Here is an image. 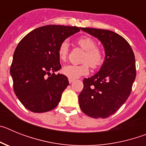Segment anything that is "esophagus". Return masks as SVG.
<instances>
[{
  "label": "esophagus",
  "instance_id": "34e87169",
  "mask_svg": "<svg viewBox=\"0 0 146 146\" xmlns=\"http://www.w3.org/2000/svg\"><path fill=\"white\" fill-rule=\"evenodd\" d=\"M74 80H74V79H72V78H69V83H72V82H74Z\"/></svg>",
  "mask_w": 146,
  "mask_h": 146
}]
</instances>
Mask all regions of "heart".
<instances>
[{
    "label": "heart",
    "mask_w": 146,
    "mask_h": 146,
    "mask_svg": "<svg viewBox=\"0 0 146 146\" xmlns=\"http://www.w3.org/2000/svg\"><path fill=\"white\" fill-rule=\"evenodd\" d=\"M78 46L85 50L82 55V64H69L64 66L62 72L64 75L72 79H76L89 73L90 66L93 69L101 66L104 61V53L100 47L96 46V41L90 36H82L77 40ZM58 56L60 60H65L68 56L69 44L63 42L58 47Z\"/></svg>",
    "instance_id": "obj_1"
}]
</instances>
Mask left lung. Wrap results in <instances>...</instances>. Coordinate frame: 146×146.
Returning a JSON list of instances; mask_svg holds the SVG:
<instances>
[{
  "instance_id": "obj_1",
  "label": "left lung",
  "mask_w": 146,
  "mask_h": 146,
  "mask_svg": "<svg viewBox=\"0 0 146 146\" xmlns=\"http://www.w3.org/2000/svg\"><path fill=\"white\" fill-rule=\"evenodd\" d=\"M102 43L105 58L96 74L83 80L80 94L82 111L94 118H106L118 111L129 96L136 77L135 55L124 38L108 30L81 28Z\"/></svg>"
}]
</instances>
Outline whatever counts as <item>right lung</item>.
I'll use <instances>...</instances> for the list:
<instances>
[{
    "label": "right lung",
    "instance_id": "right-lung-1",
    "mask_svg": "<svg viewBox=\"0 0 146 146\" xmlns=\"http://www.w3.org/2000/svg\"><path fill=\"white\" fill-rule=\"evenodd\" d=\"M78 27L50 25L33 30L15 49L10 73L14 91L23 106L33 113L50 111L58 104L69 85L60 69L58 47Z\"/></svg>",
    "mask_w": 146,
    "mask_h": 146
}]
</instances>
